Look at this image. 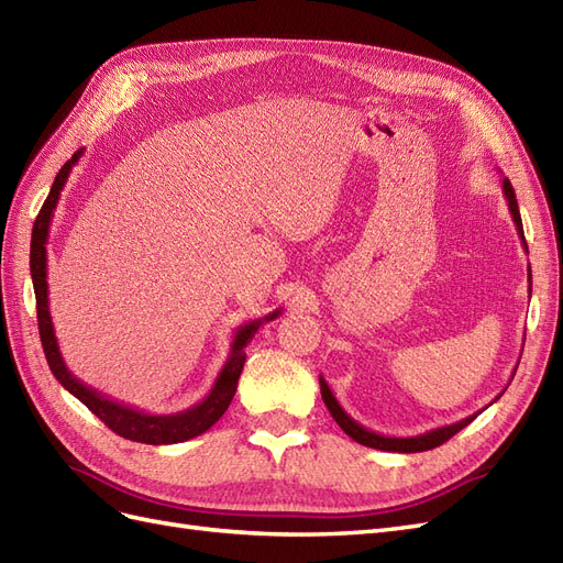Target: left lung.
<instances>
[{
    "label": "left lung",
    "instance_id": "1",
    "mask_svg": "<svg viewBox=\"0 0 563 563\" xmlns=\"http://www.w3.org/2000/svg\"><path fill=\"white\" fill-rule=\"evenodd\" d=\"M503 195H505V199H507L509 213H512L517 232H519V236H521V244H523V249H526L523 225H521V213H519L517 195H515L512 183H509L507 178H503ZM528 284H531V267H528ZM528 294H531V286H528ZM517 366H519V364H517ZM515 373H517V371H515ZM515 373H512V378H515ZM319 387H321V399H323V404H327V408H329V413L333 416V420L340 424V430H343L347 437H352V439L356 441V444H364V446H368V449H378V451H391V453H420V451L437 449V446L444 444V441H449L453 434H457L460 430L467 428V424L484 411V408H482L479 413H472V416H467V418H463V420L444 424V428L428 430V432L416 434V437H387V434L373 432V430L364 428V424L356 422L354 418H350L345 408L338 404V399H335V395L331 391L329 383L323 380L321 376H319ZM496 399H498V397H496Z\"/></svg>",
    "mask_w": 563,
    "mask_h": 563
}]
</instances>
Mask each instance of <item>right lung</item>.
<instances>
[{"label": "right lung", "mask_w": 563, "mask_h": 563, "mask_svg": "<svg viewBox=\"0 0 563 563\" xmlns=\"http://www.w3.org/2000/svg\"><path fill=\"white\" fill-rule=\"evenodd\" d=\"M84 155V147L77 150L73 159H67L63 168L58 172L54 185H51V192L44 201V207L35 220V228H32V244H30V275H32V286H35V298H37V321H40V338H42V347L46 354V362L51 373H54L56 380L70 391L73 397H77L84 406L89 408L93 416L103 420L112 432L119 437L139 441V444H152V446H164V444H180V441L195 439L201 432H207L211 424H216L228 411V406L236 391V383H240L242 368L246 362V352L244 347L251 343V338L255 335L265 321L277 319L282 314V308L269 312L261 319L246 321L244 327H240L232 335V345L230 354L220 368L218 378L213 387L209 389V395L203 397L199 404L185 408V411L178 413H168V416H155V413H145L141 408H133L129 404H122L117 399H110L103 391L93 389L91 385L81 383L75 378L70 368L65 366V360L58 347V338L54 331V321H51L48 312V284H46V244H48V230H51V218H54V211L58 207V199L63 187L67 183V176H70L73 166L79 162Z\"/></svg>", "instance_id": "obj_1"}]
</instances>
